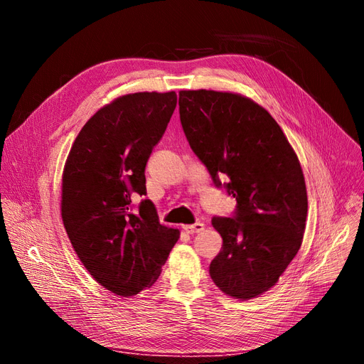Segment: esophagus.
<instances>
[{
	"instance_id": "esophagus-1",
	"label": "esophagus",
	"mask_w": 364,
	"mask_h": 364,
	"mask_svg": "<svg viewBox=\"0 0 364 364\" xmlns=\"http://www.w3.org/2000/svg\"><path fill=\"white\" fill-rule=\"evenodd\" d=\"M183 230H184L186 232H189V234L201 232V231L204 230V224H203V222H195V224H192V225H184Z\"/></svg>"
}]
</instances>
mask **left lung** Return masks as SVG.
I'll list each match as a JSON object with an SVG mask.
<instances>
[{
	"label": "left lung",
	"instance_id": "1",
	"mask_svg": "<svg viewBox=\"0 0 364 364\" xmlns=\"http://www.w3.org/2000/svg\"><path fill=\"white\" fill-rule=\"evenodd\" d=\"M178 95L187 142L215 186L237 201L232 216L212 219L222 250L210 277L228 296L255 298L301 248L309 204L299 160L277 121L250 98L205 89Z\"/></svg>",
	"mask_w": 364,
	"mask_h": 364
}]
</instances>
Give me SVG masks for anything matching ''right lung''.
<instances>
[{
    "instance_id": "add662e5",
    "label": "right lung",
    "mask_w": 364,
    "mask_h": 364,
    "mask_svg": "<svg viewBox=\"0 0 364 364\" xmlns=\"http://www.w3.org/2000/svg\"><path fill=\"white\" fill-rule=\"evenodd\" d=\"M177 93L139 92L100 109L69 151L62 219L81 263L119 296L151 287L180 237L159 222L146 195L145 166L166 132Z\"/></svg>"
}]
</instances>
